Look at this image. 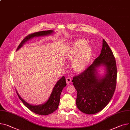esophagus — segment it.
<instances>
[{"mask_svg":"<svg viewBox=\"0 0 130 130\" xmlns=\"http://www.w3.org/2000/svg\"><path fill=\"white\" fill-rule=\"evenodd\" d=\"M66 81L67 84H70L72 82V78L70 77H67L66 78Z\"/></svg>","mask_w":130,"mask_h":130,"instance_id":"1","label":"esophagus"}]
</instances>
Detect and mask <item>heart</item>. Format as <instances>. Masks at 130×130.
<instances>
[{
  "label": "heart",
  "mask_w": 130,
  "mask_h": 130,
  "mask_svg": "<svg viewBox=\"0 0 130 130\" xmlns=\"http://www.w3.org/2000/svg\"><path fill=\"white\" fill-rule=\"evenodd\" d=\"M87 42L78 40L74 42L67 52L68 57L72 59L73 68L76 72H80L87 67L92 56V48L86 45Z\"/></svg>",
  "instance_id": "obj_1"
}]
</instances>
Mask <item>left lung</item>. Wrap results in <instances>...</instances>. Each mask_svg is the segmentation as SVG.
Masks as SVG:
<instances>
[{
	"label": "left lung",
	"instance_id": "1",
	"mask_svg": "<svg viewBox=\"0 0 130 130\" xmlns=\"http://www.w3.org/2000/svg\"><path fill=\"white\" fill-rule=\"evenodd\" d=\"M105 68L100 76L98 70ZM117 68L113 53L103 39L100 55L80 75L74 76L73 84L77 91L76 106L88 115L97 113L108 104L114 94L117 84Z\"/></svg>",
	"mask_w": 130,
	"mask_h": 130
}]
</instances>
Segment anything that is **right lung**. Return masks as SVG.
<instances>
[{"mask_svg":"<svg viewBox=\"0 0 130 130\" xmlns=\"http://www.w3.org/2000/svg\"><path fill=\"white\" fill-rule=\"evenodd\" d=\"M53 33L54 31L53 30H47L40 31L29 34V36L26 37L20 43V44L17 49V51H18L21 47H22L25 42H27L29 40L32 39L34 37L48 36L53 34ZM66 86V83L65 77L63 76L56 83L48 100L45 103H43V104L36 106L31 105L30 103L26 102L20 96V95L18 94L17 91H16V92L17 94H18L19 99L23 102L24 106L27 107L30 110L34 112V113L39 115L46 116L52 113L58 108L59 103L60 94H61L63 88Z\"/></svg>","mask_w":130,"mask_h":130,"instance_id":"obj_1","label":"right lung"}]
</instances>
